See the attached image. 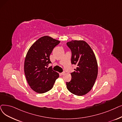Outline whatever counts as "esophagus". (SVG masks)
<instances>
[{
  "mask_svg": "<svg viewBox=\"0 0 122 122\" xmlns=\"http://www.w3.org/2000/svg\"><path fill=\"white\" fill-rule=\"evenodd\" d=\"M61 74L62 75H65V71H64V72H62V73H61Z\"/></svg>",
  "mask_w": 122,
  "mask_h": 122,
  "instance_id": "obj_1",
  "label": "esophagus"
}]
</instances>
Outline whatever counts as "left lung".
<instances>
[{
	"mask_svg": "<svg viewBox=\"0 0 122 122\" xmlns=\"http://www.w3.org/2000/svg\"><path fill=\"white\" fill-rule=\"evenodd\" d=\"M71 51V63L77 65L71 73L72 79L66 82L69 91L77 96H83L92 89L98 75V65L94 52L83 40H72L67 43Z\"/></svg>",
	"mask_w": 122,
	"mask_h": 122,
	"instance_id": "8db88e82",
	"label": "left lung"
}]
</instances>
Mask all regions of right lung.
<instances>
[{
	"mask_svg": "<svg viewBox=\"0 0 122 122\" xmlns=\"http://www.w3.org/2000/svg\"><path fill=\"white\" fill-rule=\"evenodd\" d=\"M60 41L48 36L42 37L31 46L24 62V73L31 88L35 92L42 94L53 87L59 75L48 68L51 63L50 55Z\"/></svg>",
	"mask_w": 122,
	"mask_h": 122,
	"instance_id": "right-lung-1",
	"label": "right lung"
}]
</instances>
